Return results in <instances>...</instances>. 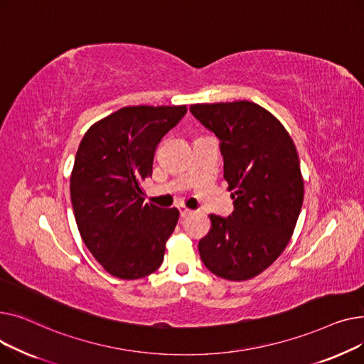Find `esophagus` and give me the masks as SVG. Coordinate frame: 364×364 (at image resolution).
Returning a JSON list of instances; mask_svg holds the SVG:
<instances>
[{"label": "esophagus", "mask_w": 364, "mask_h": 364, "mask_svg": "<svg viewBox=\"0 0 364 364\" xmlns=\"http://www.w3.org/2000/svg\"><path fill=\"white\" fill-rule=\"evenodd\" d=\"M178 209H180V215H181V218H186V217H188L190 214L193 213L192 209H188V208H187V206H184L183 203H181V205H178Z\"/></svg>", "instance_id": "1"}]
</instances>
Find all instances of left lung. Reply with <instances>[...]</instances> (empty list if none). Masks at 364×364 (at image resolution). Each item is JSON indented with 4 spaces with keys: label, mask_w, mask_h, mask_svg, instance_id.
Wrapping results in <instances>:
<instances>
[{
    "label": "left lung",
    "mask_w": 364,
    "mask_h": 364,
    "mask_svg": "<svg viewBox=\"0 0 364 364\" xmlns=\"http://www.w3.org/2000/svg\"><path fill=\"white\" fill-rule=\"evenodd\" d=\"M190 112L221 141L235 205L230 217L209 215L200 258L218 277L250 280L279 258L295 230L304 200L295 143L273 113L252 102L192 105Z\"/></svg>",
    "instance_id": "1"
}]
</instances>
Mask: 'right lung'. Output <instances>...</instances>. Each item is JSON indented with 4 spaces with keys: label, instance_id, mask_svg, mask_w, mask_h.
Wrapping results in <instances>:
<instances>
[{
    "label": "right lung",
    "instance_id": "add662e5",
    "mask_svg": "<svg viewBox=\"0 0 364 364\" xmlns=\"http://www.w3.org/2000/svg\"><path fill=\"white\" fill-rule=\"evenodd\" d=\"M187 112L183 106H127L92 124L70 174V200L80 235L92 257L118 279L151 274L164 261L177 208L144 202L141 181L165 134Z\"/></svg>",
    "mask_w": 364,
    "mask_h": 364
}]
</instances>
